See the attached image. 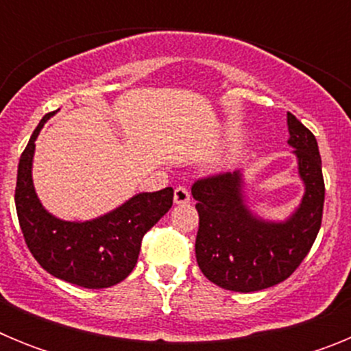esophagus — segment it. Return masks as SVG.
<instances>
[{
	"label": "esophagus",
	"mask_w": 351,
	"mask_h": 351,
	"mask_svg": "<svg viewBox=\"0 0 351 351\" xmlns=\"http://www.w3.org/2000/svg\"><path fill=\"white\" fill-rule=\"evenodd\" d=\"M173 202L178 204V206H184V204L190 202V191L184 186H178L176 190H173Z\"/></svg>",
	"instance_id": "obj_1"
}]
</instances>
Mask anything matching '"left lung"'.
Returning <instances> with one entry per match:
<instances>
[{
    "instance_id": "1",
    "label": "left lung",
    "mask_w": 351,
    "mask_h": 351,
    "mask_svg": "<svg viewBox=\"0 0 351 351\" xmlns=\"http://www.w3.org/2000/svg\"><path fill=\"white\" fill-rule=\"evenodd\" d=\"M304 195L283 221L256 216L247 207L241 170L200 179L191 186L197 200L198 234L195 255L214 285L232 291H258L281 283L300 265L322 225L325 184L315 135L287 114Z\"/></svg>"
}]
</instances>
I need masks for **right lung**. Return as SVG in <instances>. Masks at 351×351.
<instances>
[{
  "label": "right lung",
  "instance_id": "right-lung-1",
  "mask_svg": "<svg viewBox=\"0 0 351 351\" xmlns=\"http://www.w3.org/2000/svg\"><path fill=\"white\" fill-rule=\"evenodd\" d=\"M45 114L21 154L15 209L31 255L54 278L84 288H108L133 271L142 237L172 207L173 190L137 193L110 213L88 221L56 218L40 202L33 184V156Z\"/></svg>",
  "mask_w": 351,
  "mask_h": 351
}]
</instances>
